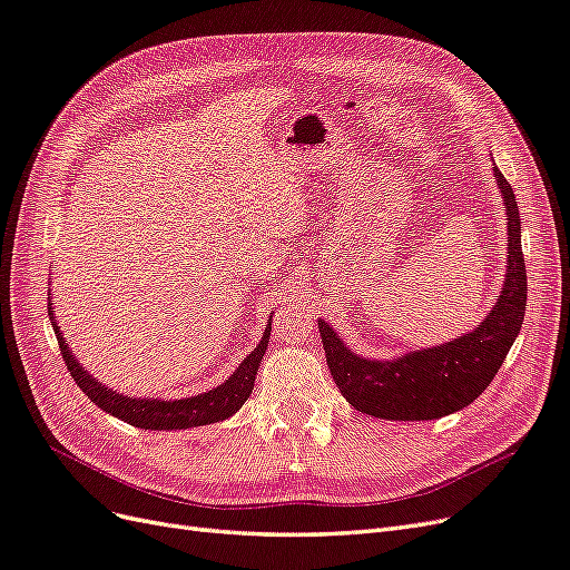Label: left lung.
Here are the masks:
<instances>
[{"mask_svg":"<svg viewBox=\"0 0 570 570\" xmlns=\"http://www.w3.org/2000/svg\"><path fill=\"white\" fill-rule=\"evenodd\" d=\"M494 178L509 216V266L492 314L473 333L394 361H371L344 347L331 325L318 321L327 368L354 409L375 419L433 421L469 406L494 381L521 331L528 302L519 204L497 166Z\"/></svg>","mask_w":570,"mask_h":570,"instance_id":"1","label":"left lung"}]
</instances>
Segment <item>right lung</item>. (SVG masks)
I'll return each mask as SVG.
<instances>
[{
  "mask_svg": "<svg viewBox=\"0 0 570 570\" xmlns=\"http://www.w3.org/2000/svg\"><path fill=\"white\" fill-rule=\"evenodd\" d=\"M51 327H55V335L59 340V352L63 356L66 368L71 371L78 387L88 394V400H92L99 409L109 411L111 416L145 430H183V428L209 425L216 421L230 419L233 413L247 402V396L254 390V377H256L258 364H262V358L266 354L268 337H271V321H268V327L262 342H258V347L237 366V371L228 377L226 383L204 394L187 396V400L161 402V400H132V396L116 394L109 387L97 383L95 377L78 364L71 350L66 347V340L59 331L55 316H51Z\"/></svg>",
  "mask_w": 570,
  "mask_h": 570,
  "instance_id": "right-lung-1",
  "label": "right lung"
}]
</instances>
